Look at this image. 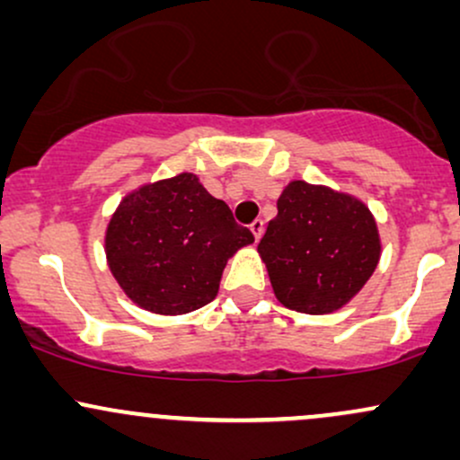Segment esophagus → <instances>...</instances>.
<instances>
[{
	"label": "esophagus",
	"mask_w": 460,
	"mask_h": 460,
	"mask_svg": "<svg viewBox=\"0 0 460 460\" xmlns=\"http://www.w3.org/2000/svg\"><path fill=\"white\" fill-rule=\"evenodd\" d=\"M251 231H252V235H255V240L260 242V237H261V234H263V220L261 218H255L251 223Z\"/></svg>",
	"instance_id": "1"
}]
</instances>
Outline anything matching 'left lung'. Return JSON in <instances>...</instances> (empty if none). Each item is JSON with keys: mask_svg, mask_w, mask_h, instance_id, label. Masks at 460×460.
Masks as SVG:
<instances>
[{"mask_svg": "<svg viewBox=\"0 0 460 460\" xmlns=\"http://www.w3.org/2000/svg\"><path fill=\"white\" fill-rule=\"evenodd\" d=\"M260 246L283 307L322 315L366 285L381 257L376 223L361 200L292 181L277 200Z\"/></svg>", "mask_w": 460, "mask_h": 460, "instance_id": "left-lung-1", "label": "left lung"}]
</instances>
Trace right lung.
<instances>
[{
  "label": "right lung",
  "instance_id": "obj_1",
  "mask_svg": "<svg viewBox=\"0 0 460 460\" xmlns=\"http://www.w3.org/2000/svg\"><path fill=\"white\" fill-rule=\"evenodd\" d=\"M251 242L255 235L229 205L181 172L125 197L110 220L105 255L136 305L177 315L212 303L226 260Z\"/></svg>",
  "mask_w": 460,
  "mask_h": 460
}]
</instances>
